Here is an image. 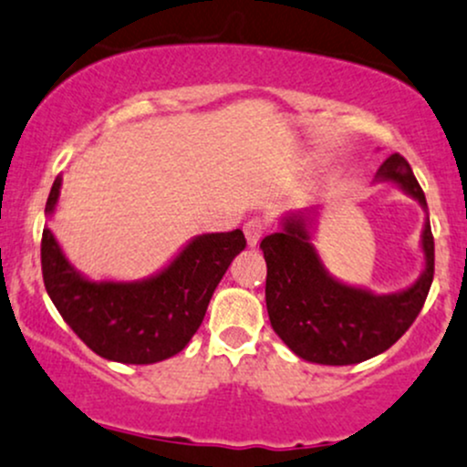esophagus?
<instances>
[{
  "mask_svg": "<svg viewBox=\"0 0 467 467\" xmlns=\"http://www.w3.org/2000/svg\"><path fill=\"white\" fill-rule=\"evenodd\" d=\"M263 234H265L263 220L252 218L247 224H244V238H247L249 247H255V244L260 243V238H263Z\"/></svg>",
  "mask_w": 467,
  "mask_h": 467,
  "instance_id": "1",
  "label": "esophagus"
}]
</instances>
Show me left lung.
I'll list each match as a JSON object with an SVG mask.
<instances>
[{
    "mask_svg": "<svg viewBox=\"0 0 467 467\" xmlns=\"http://www.w3.org/2000/svg\"><path fill=\"white\" fill-rule=\"evenodd\" d=\"M374 182L396 184L425 212L423 272L410 287L374 294L329 274L314 247L316 207L285 213L278 232L260 243L267 263L265 300L274 332L309 363L354 365L383 354L408 332L428 298L434 278V238L423 189L399 153L380 164Z\"/></svg>",
    "mask_w": 467,
    "mask_h": 467,
    "instance_id": "left-lung-1",
    "label": "left lung"
}]
</instances>
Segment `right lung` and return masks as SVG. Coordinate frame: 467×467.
<instances>
[{"label":"right lung","instance_id":"right-lung-1","mask_svg":"<svg viewBox=\"0 0 467 467\" xmlns=\"http://www.w3.org/2000/svg\"><path fill=\"white\" fill-rule=\"evenodd\" d=\"M55 178L47 215L59 202ZM247 247L240 229L189 240L160 272L142 280H93L75 269L51 229L42 234L47 292L68 327L107 360L151 365L187 348L232 260Z\"/></svg>","mask_w":467,"mask_h":467}]
</instances>
